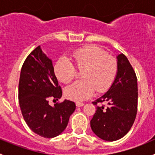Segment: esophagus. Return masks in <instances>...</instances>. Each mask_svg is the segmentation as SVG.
Returning a JSON list of instances; mask_svg holds the SVG:
<instances>
[{
	"mask_svg": "<svg viewBox=\"0 0 155 155\" xmlns=\"http://www.w3.org/2000/svg\"><path fill=\"white\" fill-rule=\"evenodd\" d=\"M76 107H82V106H84V104L82 102H76Z\"/></svg>",
	"mask_w": 155,
	"mask_h": 155,
	"instance_id": "1",
	"label": "esophagus"
}]
</instances>
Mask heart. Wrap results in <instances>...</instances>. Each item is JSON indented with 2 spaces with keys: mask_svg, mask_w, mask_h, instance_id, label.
Segmentation results:
<instances>
[{
  "mask_svg": "<svg viewBox=\"0 0 155 155\" xmlns=\"http://www.w3.org/2000/svg\"><path fill=\"white\" fill-rule=\"evenodd\" d=\"M74 64L67 58L56 62L54 70L58 79L68 84L77 75V70H82L83 79L76 81L65 89V95L70 100L82 101L88 99L96 90L105 92L113 83L118 71V62L103 48L95 45L85 46L72 54Z\"/></svg>",
  "mask_w": 155,
  "mask_h": 155,
  "instance_id": "1",
  "label": "heart"
}]
</instances>
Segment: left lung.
Returning <instances> with one entry per match:
<instances>
[{
	"label": "left lung",
	"mask_w": 155,
	"mask_h": 155,
	"mask_svg": "<svg viewBox=\"0 0 155 155\" xmlns=\"http://www.w3.org/2000/svg\"><path fill=\"white\" fill-rule=\"evenodd\" d=\"M118 72L109 91L92 104L97 106L91 120L92 131L106 141H115L126 135L134 124L137 113V78L132 65L124 54H118ZM107 103L97 106L98 103Z\"/></svg>",
	"instance_id": "1"
}]
</instances>
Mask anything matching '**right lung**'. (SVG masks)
I'll return each mask as SVG.
<instances>
[{
  "label": "right lung",
  "mask_w": 155,
  "mask_h": 155,
  "mask_svg": "<svg viewBox=\"0 0 155 155\" xmlns=\"http://www.w3.org/2000/svg\"><path fill=\"white\" fill-rule=\"evenodd\" d=\"M61 96L51 60L37 46L26 58L18 83L20 109L33 132L44 138H53L64 130L76 109L75 103L64 100L54 107L48 104L50 98L58 101Z\"/></svg>",
  "instance_id": "obj_1"
}]
</instances>
